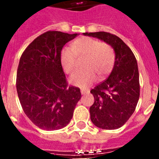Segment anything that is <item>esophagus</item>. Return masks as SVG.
Instances as JSON below:
<instances>
[{
    "label": "esophagus",
    "mask_w": 159,
    "mask_h": 159,
    "mask_svg": "<svg viewBox=\"0 0 159 159\" xmlns=\"http://www.w3.org/2000/svg\"><path fill=\"white\" fill-rule=\"evenodd\" d=\"M89 92V90H87V89H81V94L82 95H86L87 93Z\"/></svg>",
    "instance_id": "34e87169"
}]
</instances>
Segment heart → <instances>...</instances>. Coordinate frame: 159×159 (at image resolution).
I'll return each mask as SVG.
<instances>
[{"label": "heart", "instance_id": "1", "mask_svg": "<svg viewBox=\"0 0 159 159\" xmlns=\"http://www.w3.org/2000/svg\"><path fill=\"white\" fill-rule=\"evenodd\" d=\"M75 57H87L84 67L86 71L75 73L70 78L71 84L86 88L96 79L106 76L111 72L115 63V52L110 44L91 37H81L73 42L71 48H64L60 54V63L67 74L75 71Z\"/></svg>", "mask_w": 159, "mask_h": 159}]
</instances>
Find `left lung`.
<instances>
[{
  "label": "left lung",
  "mask_w": 159,
  "mask_h": 159,
  "mask_svg": "<svg viewBox=\"0 0 159 159\" xmlns=\"http://www.w3.org/2000/svg\"><path fill=\"white\" fill-rule=\"evenodd\" d=\"M83 34L110 44L115 52V64L110 75L91 91L95 101L90 107V116L97 127L118 129L134 113L139 99L137 61L130 48L116 35L106 32Z\"/></svg>",
  "instance_id": "1"
}]
</instances>
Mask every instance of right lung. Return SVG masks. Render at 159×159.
Returning a JSON list of instances; mask_svg holds the SVG:
<instances>
[{
	"mask_svg": "<svg viewBox=\"0 0 159 159\" xmlns=\"http://www.w3.org/2000/svg\"><path fill=\"white\" fill-rule=\"evenodd\" d=\"M79 34L48 31L36 38L25 49L16 74V91L25 115L36 126L60 130L71 121L80 88L67 87L60 63L66 43Z\"/></svg>",
	"mask_w": 159,
	"mask_h": 159,
	"instance_id": "1",
	"label": "right lung"
}]
</instances>
